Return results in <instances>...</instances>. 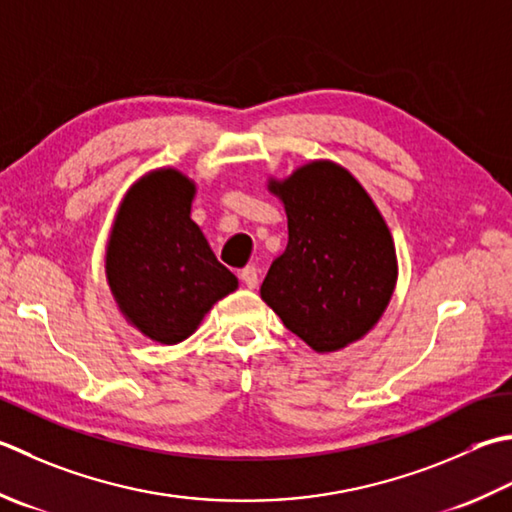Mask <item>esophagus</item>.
Returning <instances> with one entry per match:
<instances>
[{
	"instance_id": "esophagus-1",
	"label": "esophagus",
	"mask_w": 512,
	"mask_h": 512,
	"mask_svg": "<svg viewBox=\"0 0 512 512\" xmlns=\"http://www.w3.org/2000/svg\"><path fill=\"white\" fill-rule=\"evenodd\" d=\"M239 277H242V282L246 284V288H255L257 286V279H259V273L255 266H246L242 273H239Z\"/></svg>"
}]
</instances>
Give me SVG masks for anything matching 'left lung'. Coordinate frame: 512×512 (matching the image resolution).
Returning a JSON list of instances; mask_svg holds the SVG:
<instances>
[{
    "label": "left lung",
    "mask_w": 512,
    "mask_h": 512,
    "mask_svg": "<svg viewBox=\"0 0 512 512\" xmlns=\"http://www.w3.org/2000/svg\"><path fill=\"white\" fill-rule=\"evenodd\" d=\"M268 188L284 202L288 246L268 268L262 299L317 353L357 342L382 317L397 282L384 217L333 162H310Z\"/></svg>",
    "instance_id": "left-lung-1"
}]
</instances>
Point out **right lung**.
<instances>
[{
  "mask_svg": "<svg viewBox=\"0 0 512 512\" xmlns=\"http://www.w3.org/2000/svg\"><path fill=\"white\" fill-rule=\"evenodd\" d=\"M195 184L173 168L128 190L106 250V275L126 319L159 344L184 342L237 277L190 219Z\"/></svg>",
  "mask_w": 512,
  "mask_h": 512,
  "instance_id": "1",
  "label": "right lung"
}]
</instances>
